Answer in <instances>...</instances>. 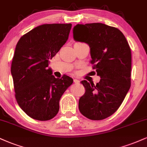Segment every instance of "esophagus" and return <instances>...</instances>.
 <instances>
[{
	"label": "esophagus",
	"mask_w": 147,
	"mask_h": 147,
	"mask_svg": "<svg viewBox=\"0 0 147 147\" xmlns=\"http://www.w3.org/2000/svg\"><path fill=\"white\" fill-rule=\"evenodd\" d=\"M74 82H75V84H79V79H74Z\"/></svg>",
	"instance_id": "obj_1"
}]
</instances>
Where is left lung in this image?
I'll return each instance as SVG.
<instances>
[{"label": "left lung", "mask_w": 147, "mask_h": 147, "mask_svg": "<svg viewBox=\"0 0 147 147\" xmlns=\"http://www.w3.org/2000/svg\"><path fill=\"white\" fill-rule=\"evenodd\" d=\"M72 31L76 42L90 47V63L100 77L96 85L81 81L86 92L79 98V111L90 120L105 119L117 110L130 88L129 45L119 29L102 23L77 24Z\"/></svg>", "instance_id": "8db88e82"}]
</instances>
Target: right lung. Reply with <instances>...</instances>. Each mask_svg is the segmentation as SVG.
<instances>
[{
    "label": "right lung",
    "instance_id": "obj_1",
    "mask_svg": "<svg viewBox=\"0 0 147 147\" xmlns=\"http://www.w3.org/2000/svg\"><path fill=\"white\" fill-rule=\"evenodd\" d=\"M70 24H44L20 38L11 63L16 98L28 116L49 121L59 112V100L73 83L67 75H52L50 61L66 43Z\"/></svg>",
    "mask_w": 147,
    "mask_h": 147
}]
</instances>
